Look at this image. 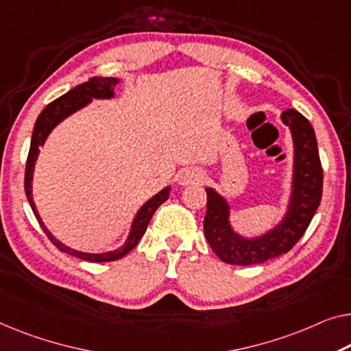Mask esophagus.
I'll return each instance as SVG.
<instances>
[{
	"instance_id": "34e87169",
	"label": "esophagus",
	"mask_w": 351,
	"mask_h": 351,
	"mask_svg": "<svg viewBox=\"0 0 351 351\" xmlns=\"http://www.w3.org/2000/svg\"><path fill=\"white\" fill-rule=\"evenodd\" d=\"M203 180V171L200 169H195V167H191V169H184L180 173V184L181 186H191V184H198Z\"/></svg>"
}]
</instances>
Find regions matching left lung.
Returning a JSON list of instances; mask_svg holds the SVG:
<instances>
[{"label": "left lung", "mask_w": 351, "mask_h": 351, "mask_svg": "<svg viewBox=\"0 0 351 351\" xmlns=\"http://www.w3.org/2000/svg\"><path fill=\"white\" fill-rule=\"evenodd\" d=\"M293 140L290 195L284 216L263 233L245 237L233 228L232 206L222 193L206 187V216L203 222L206 241L219 258L230 265H255L287 254L304 234L322 202L323 170L315 130L295 108L280 113Z\"/></svg>", "instance_id": "left-lung-1"}]
</instances>
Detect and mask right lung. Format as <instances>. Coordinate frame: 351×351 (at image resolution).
<instances>
[{
	"label": "right lung",
	"instance_id": "obj_1",
	"mask_svg": "<svg viewBox=\"0 0 351 351\" xmlns=\"http://www.w3.org/2000/svg\"><path fill=\"white\" fill-rule=\"evenodd\" d=\"M119 85V78L114 77H93L91 80H88L82 85L72 88L71 91L62 94L61 97L56 99L51 104H49L40 114L36 119L34 129H33V137H31V146L28 153V160H26V171H25V193L28 198L31 209H33L36 219H38L40 227L44 228L47 237L50 238V241L58 247L61 252H66L69 255H74L77 258L86 260V261H96V263H102V261H113L118 258H123L125 254H129L135 245L138 244L140 239L148 228V223L153 217L162 203L169 200L171 186H167L164 189L159 191L156 195H153L149 200H146L132 219L130 223V230L125 241L119 245V247L113 250H106V252H82V250L72 249L64 243H61L60 239H56L49 228L45 227L44 221H42L38 208H36L34 198H33V176H34V167L36 160L39 158L40 146H44L45 140L51 134L56 125L64 121L66 118H69L71 114L77 113L78 110L85 108L93 102V99H113L114 97V86Z\"/></svg>",
	"mask_w": 351,
	"mask_h": 351
}]
</instances>
